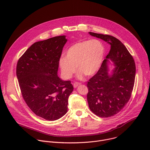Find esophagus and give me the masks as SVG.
<instances>
[{"label": "esophagus", "mask_w": 150, "mask_h": 150, "mask_svg": "<svg viewBox=\"0 0 150 150\" xmlns=\"http://www.w3.org/2000/svg\"><path fill=\"white\" fill-rule=\"evenodd\" d=\"M79 85V83H78V82H75V83H73V85H74V87L75 88H76L78 86V85Z\"/></svg>", "instance_id": "esophagus-1"}]
</instances>
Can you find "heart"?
<instances>
[{
	"instance_id": "heart-1",
	"label": "heart",
	"mask_w": 150,
	"mask_h": 150,
	"mask_svg": "<svg viewBox=\"0 0 150 150\" xmlns=\"http://www.w3.org/2000/svg\"><path fill=\"white\" fill-rule=\"evenodd\" d=\"M104 56V48L102 42L96 39L83 40L75 42L66 51V56L59 60L61 72L65 78L70 79L76 71L78 78L83 75H95L101 67Z\"/></svg>"
}]
</instances>
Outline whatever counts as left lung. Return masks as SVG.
<instances>
[{
  "label": "left lung",
  "mask_w": 150,
  "mask_h": 150,
  "mask_svg": "<svg viewBox=\"0 0 150 150\" xmlns=\"http://www.w3.org/2000/svg\"><path fill=\"white\" fill-rule=\"evenodd\" d=\"M110 45V50L97 73L88 82L87 101L90 110L101 117L118 113L129 100L135 82L134 60L117 38L109 35L88 33ZM114 63L109 71L108 63Z\"/></svg>",
  "instance_id": "obj_1"
}]
</instances>
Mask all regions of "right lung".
Wrapping results in <instances>:
<instances>
[{"mask_svg": "<svg viewBox=\"0 0 150 150\" xmlns=\"http://www.w3.org/2000/svg\"><path fill=\"white\" fill-rule=\"evenodd\" d=\"M66 35L35 42L19 59L16 76L24 100L37 115L56 120L68 111V98L74 90L70 81L58 76L59 60Z\"/></svg>", "mask_w": 150, "mask_h": 150, "instance_id": "right-lung-1", "label": "right lung"}]
</instances>
